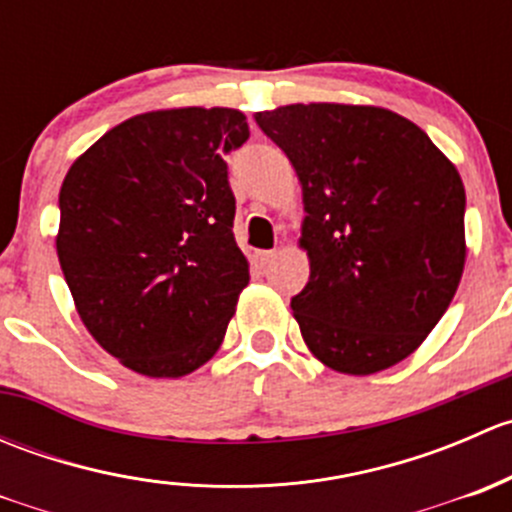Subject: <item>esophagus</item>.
Instances as JSON below:
<instances>
[{
  "instance_id": "esophagus-1",
  "label": "esophagus",
  "mask_w": 512,
  "mask_h": 512,
  "mask_svg": "<svg viewBox=\"0 0 512 512\" xmlns=\"http://www.w3.org/2000/svg\"><path fill=\"white\" fill-rule=\"evenodd\" d=\"M275 255H277L275 250H262L255 255V262L262 267V270H267V267L272 265V260H275Z\"/></svg>"
}]
</instances>
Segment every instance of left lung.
<instances>
[{
	"label": "left lung",
	"mask_w": 512,
	"mask_h": 512,
	"mask_svg": "<svg viewBox=\"0 0 512 512\" xmlns=\"http://www.w3.org/2000/svg\"><path fill=\"white\" fill-rule=\"evenodd\" d=\"M302 183L307 287L292 297L322 364L366 376L406 359L451 304L466 265V190L409 118L292 103L255 113Z\"/></svg>",
	"instance_id": "left-lung-1"
}]
</instances>
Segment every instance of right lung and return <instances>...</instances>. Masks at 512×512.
I'll return each instance as SVG.
<instances>
[{
	"label": "right lung",
	"mask_w": 512,
	"mask_h": 512,
	"mask_svg": "<svg viewBox=\"0 0 512 512\" xmlns=\"http://www.w3.org/2000/svg\"><path fill=\"white\" fill-rule=\"evenodd\" d=\"M247 138L235 108L151 111L66 173L61 272L91 337L138 374L178 379L223 344L250 282L225 156Z\"/></svg>",
	"instance_id": "1"
}]
</instances>
